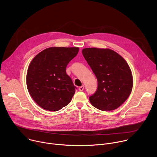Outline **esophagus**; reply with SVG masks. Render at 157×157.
<instances>
[{
  "label": "esophagus",
  "instance_id": "1",
  "mask_svg": "<svg viewBox=\"0 0 157 157\" xmlns=\"http://www.w3.org/2000/svg\"><path fill=\"white\" fill-rule=\"evenodd\" d=\"M84 85H82L81 86L79 87V90L80 91H83V90H84Z\"/></svg>",
  "mask_w": 157,
  "mask_h": 157
}]
</instances>
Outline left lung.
Masks as SVG:
<instances>
[{
	"mask_svg": "<svg viewBox=\"0 0 157 157\" xmlns=\"http://www.w3.org/2000/svg\"><path fill=\"white\" fill-rule=\"evenodd\" d=\"M82 53L98 82L96 92L89 97L91 104L104 111L117 109L132 90L133 76L128 63L109 48H86Z\"/></svg>",
	"mask_w": 157,
	"mask_h": 157,
	"instance_id": "left-lung-1",
	"label": "left lung"
}]
</instances>
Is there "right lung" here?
I'll use <instances>...</instances> for the list:
<instances>
[{"mask_svg":"<svg viewBox=\"0 0 157 157\" xmlns=\"http://www.w3.org/2000/svg\"><path fill=\"white\" fill-rule=\"evenodd\" d=\"M78 52V47H50L30 62L27 87L32 99L43 109L57 111L71 102L76 87L66 68Z\"/></svg>","mask_w":157,"mask_h":157,"instance_id":"add662e5","label":"right lung"}]
</instances>
